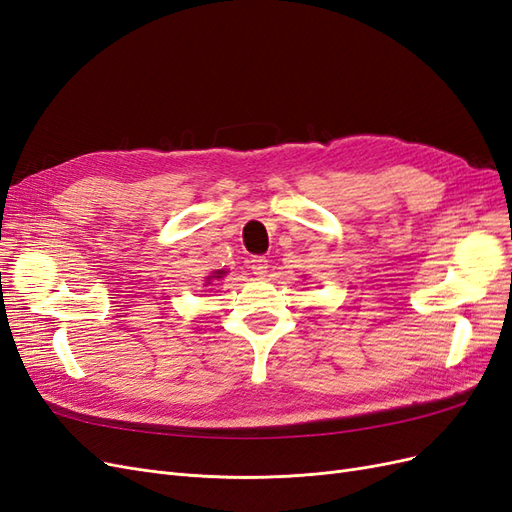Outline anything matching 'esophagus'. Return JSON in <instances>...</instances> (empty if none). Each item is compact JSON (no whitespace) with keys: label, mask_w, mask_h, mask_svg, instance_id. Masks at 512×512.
Segmentation results:
<instances>
[{"label":"esophagus","mask_w":512,"mask_h":512,"mask_svg":"<svg viewBox=\"0 0 512 512\" xmlns=\"http://www.w3.org/2000/svg\"><path fill=\"white\" fill-rule=\"evenodd\" d=\"M250 269L256 277H265L267 275V269H269V260L265 256H254L250 260Z\"/></svg>","instance_id":"1"}]
</instances>
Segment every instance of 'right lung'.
<instances>
[{"mask_svg":"<svg viewBox=\"0 0 512 512\" xmlns=\"http://www.w3.org/2000/svg\"><path fill=\"white\" fill-rule=\"evenodd\" d=\"M226 275V271L224 269H218V271H213L209 277H207V284H211V280H222V277Z\"/></svg>","mask_w":512,"mask_h":512,"instance_id":"1","label":"right lung"}]
</instances>
